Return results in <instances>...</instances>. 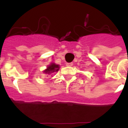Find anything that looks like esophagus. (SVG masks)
Listing matches in <instances>:
<instances>
[{
  "label": "esophagus",
  "mask_w": 128,
  "mask_h": 128,
  "mask_svg": "<svg viewBox=\"0 0 128 128\" xmlns=\"http://www.w3.org/2000/svg\"><path fill=\"white\" fill-rule=\"evenodd\" d=\"M66 65L67 66H72L73 65V63H66Z\"/></svg>",
  "instance_id": "obj_1"
}]
</instances>
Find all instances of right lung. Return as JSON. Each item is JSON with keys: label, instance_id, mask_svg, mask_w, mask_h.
I'll list each match as a JSON object with an SVG mask.
<instances>
[{"label": "right lung", "instance_id": "obj_1", "mask_svg": "<svg viewBox=\"0 0 128 128\" xmlns=\"http://www.w3.org/2000/svg\"><path fill=\"white\" fill-rule=\"evenodd\" d=\"M60 66L59 65H57V64L54 63H52L47 66V68L44 70L43 72H44V74H47V75L48 74L50 75V74H53L54 72H58L59 69H60Z\"/></svg>", "mask_w": 128, "mask_h": 128}]
</instances>
